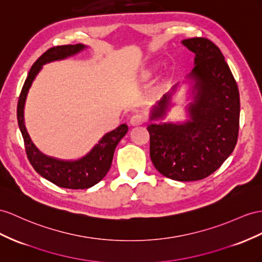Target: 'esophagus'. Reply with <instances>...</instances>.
Here are the masks:
<instances>
[{
	"mask_svg": "<svg viewBox=\"0 0 262 262\" xmlns=\"http://www.w3.org/2000/svg\"><path fill=\"white\" fill-rule=\"evenodd\" d=\"M145 122V118L143 115H140V114H136V115H133L130 118V125L133 126H138V125H142Z\"/></svg>",
	"mask_w": 262,
	"mask_h": 262,
	"instance_id": "34e87169",
	"label": "esophagus"
}]
</instances>
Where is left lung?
Wrapping results in <instances>:
<instances>
[{
	"label": "left lung",
	"mask_w": 262,
	"mask_h": 262,
	"mask_svg": "<svg viewBox=\"0 0 262 262\" xmlns=\"http://www.w3.org/2000/svg\"><path fill=\"white\" fill-rule=\"evenodd\" d=\"M195 53V67L188 77L195 82L190 119L185 124H150V158L167 178L195 182L208 177L224 164L237 144L240 97L238 86L223 53L210 39L182 42ZM171 94H165L151 111L150 120L163 118Z\"/></svg>",
	"instance_id": "1"
}]
</instances>
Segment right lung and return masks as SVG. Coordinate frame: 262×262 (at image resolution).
<instances>
[{"instance_id": "add662e5", "label": "right lung", "mask_w": 262, "mask_h": 262, "mask_svg": "<svg viewBox=\"0 0 262 262\" xmlns=\"http://www.w3.org/2000/svg\"><path fill=\"white\" fill-rule=\"evenodd\" d=\"M84 49L85 46L82 44L61 45L43 53L30 70L17 103V123L24 139L26 155L33 168L51 183L69 189H87L106 176L111 168L116 146L126 135L128 127L122 124L116 129L107 133L85 157L74 162H64L44 155L32 143L24 125V104L32 82L41 71L42 65L72 56Z\"/></svg>"}]
</instances>
